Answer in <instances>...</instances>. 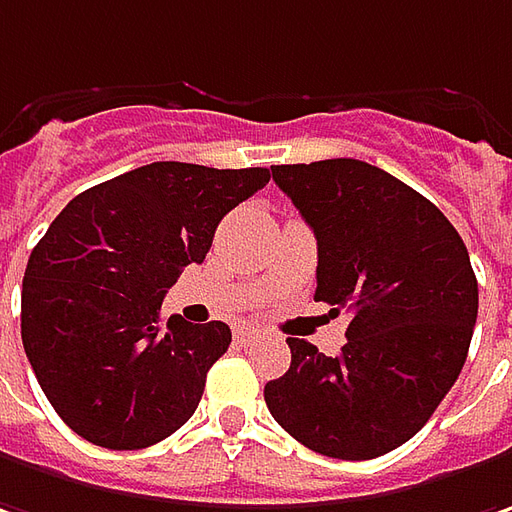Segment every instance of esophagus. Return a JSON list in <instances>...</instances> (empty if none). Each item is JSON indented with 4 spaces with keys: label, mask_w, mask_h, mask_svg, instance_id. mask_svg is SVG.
Masks as SVG:
<instances>
[{
    "label": "esophagus",
    "mask_w": 512,
    "mask_h": 512,
    "mask_svg": "<svg viewBox=\"0 0 512 512\" xmlns=\"http://www.w3.org/2000/svg\"><path fill=\"white\" fill-rule=\"evenodd\" d=\"M257 334H260V328L249 326V323H240V326H235V340H238L240 345L252 343Z\"/></svg>",
    "instance_id": "esophagus-1"
}]
</instances>
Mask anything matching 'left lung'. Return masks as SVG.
<instances>
[{"instance_id":"left-lung-1","label":"left lung","mask_w":512,"mask_h":512,"mask_svg":"<svg viewBox=\"0 0 512 512\" xmlns=\"http://www.w3.org/2000/svg\"><path fill=\"white\" fill-rule=\"evenodd\" d=\"M317 238V291L348 309L326 357L289 337V371L266 382L277 425L331 459H377L439 408L467 360L479 286L453 223L416 189L354 158L272 167Z\"/></svg>"}]
</instances>
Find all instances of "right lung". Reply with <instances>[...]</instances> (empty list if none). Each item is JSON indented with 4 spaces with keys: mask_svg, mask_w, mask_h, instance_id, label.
Returning <instances> with one entry per match:
<instances>
[{
    "mask_svg": "<svg viewBox=\"0 0 512 512\" xmlns=\"http://www.w3.org/2000/svg\"><path fill=\"white\" fill-rule=\"evenodd\" d=\"M269 178L155 161L81 192L50 223L22 280V345L81 439L150 448L195 414L232 331L164 320L161 303L184 266L203 263L223 215Z\"/></svg>",
    "mask_w": 512,
    "mask_h": 512,
    "instance_id": "right-lung-1",
    "label": "right lung"
}]
</instances>
